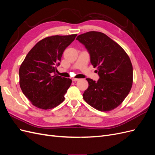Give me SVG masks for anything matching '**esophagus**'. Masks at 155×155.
Segmentation results:
<instances>
[{
	"label": "esophagus",
	"mask_w": 155,
	"mask_h": 155,
	"mask_svg": "<svg viewBox=\"0 0 155 155\" xmlns=\"http://www.w3.org/2000/svg\"><path fill=\"white\" fill-rule=\"evenodd\" d=\"M79 79H78V78H72V80L73 81H78Z\"/></svg>",
	"instance_id": "34e87169"
}]
</instances>
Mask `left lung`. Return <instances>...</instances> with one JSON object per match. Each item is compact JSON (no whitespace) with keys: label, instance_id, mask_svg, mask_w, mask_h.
Listing matches in <instances>:
<instances>
[{"label":"left lung","instance_id":"left-lung-1","mask_svg":"<svg viewBox=\"0 0 155 155\" xmlns=\"http://www.w3.org/2000/svg\"><path fill=\"white\" fill-rule=\"evenodd\" d=\"M76 39L85 46L100 77L97 81L86 79L88 87L83 94L84 100L98 110H113L123 102L132 87L133 71L129 57L104 33L88 31Z\"/></svg>","mask_w":155,"mask_h":155}]
</instances>
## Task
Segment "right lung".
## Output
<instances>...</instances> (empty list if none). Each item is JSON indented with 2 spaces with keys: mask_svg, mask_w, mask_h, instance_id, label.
Wrapping results in <instances>:
<instances>
[{
  "mask_svg": "<svg viewBox=\"0 0 155 155\" xmlns=\"http://www.w3.org/2000/svg\"><path fill=\"white\" fill-rule=\"evenodd\" d=\"M77 34L54 35L39 41L27 54L19 68V83L32 105L41 109L57 107L64 100L72 83L69 78L55 74L64 50Z\"/></svg>",
  "mask_w": 155,
  "mask_h": 155,
  "instance_id": "1",
  "label": "right lung"
}]
</instances>
